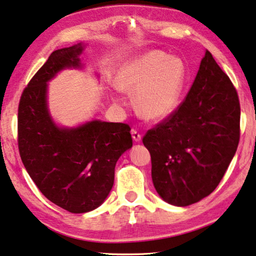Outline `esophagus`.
<instances>
[{
  "label": "esophagus",
  "instance_id": "34e87169",
  "mask_svg": "<svg viewBox=\"0 0 256 256\" xmlns=\"http://www.w3.org/2000/svg\"><path fill=\"white\" fill-rule=\"evenodd\" d=\"M132 138H134V141L135 142H140L141 141V134H140V132L136 130V129H132Z\"/></svg>",
  "mask_w": 256,
  "mask_h": 256
}]
</instances>
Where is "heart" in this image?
I'll return each instance as SVG.
<instances>
[{
    "instance_id": "1",
    "label": "heart",
    "mask_w": 256,
    "mask_h": 256,
    "mask_svg": "<svg viewBox=\"0 0 256 256\" xmlns=\"http://www.w3.org/2000/svg\"><path fill=\"white\" fill-rule=\"evenodd\" d=\"M184 80L185 66L180 58L152 51L122 70L118 86L124 92H136V104L144 116L162 118L177 107Z\"/></svg>"
}]
</instances>
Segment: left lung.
Here are the masks:
<instances>
[{"label": "left lung", "mask_w": 256, "mask_h": 256, "mask_svg": "<svg viewBox=\"0 0 256 256\" xmlns=\"http://www.w3.org/2000/svg\"><path fill=\"white\" fill-rule=\"evenodd\" d=\"M240 140V102L228 76L206 50L183 102L143 136L164 200L194 204L222 180Z\"/></svg>", "instance_id": "left-lung-1"}]
</instances>
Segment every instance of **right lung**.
<instances>
[{
    "label": "right lung",
    "mask_w": 256,
    "mask_h": 256,
    "mask_svg": "<svg viewBox=\"0 0 256 256\" xmlns=\"http://www.w3.org/2000/svg\"><path fill=\"white\" fill-rule=\"evenodd\" d=\"M82 45L54 51L24 88L18 104L17 143L20 160L40 191L71 213L102 204L114 184L115 166L132 148L130 127L92 121L58 128L46 106V82L65 68H79Z\"/></svg>",
    "instance_id": "obj_1"
}]
</instances>
